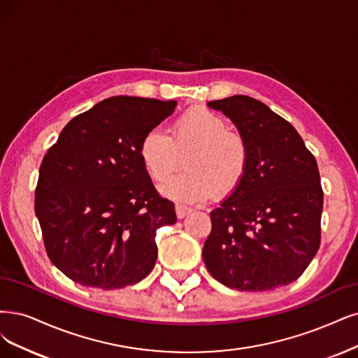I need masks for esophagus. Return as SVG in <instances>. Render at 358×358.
<instances>
[{
  "mask_svg": "<svg viewBox=\"0 0 358 358\" xmlns=\"http://www.w3.org/2000/svg\"><path fill=\"white\" fill-rule=\"evenodd\" d=\"M190 213H192L190 208L182 206V205H176V214H177V218H178V220H181V218H184V217H187Z\"/></svg>",
  "mask_w": 358,
  "mask_h": 358,
  "instance_id": "34e87169",
  "label": "esophagus"
}]
</instances>
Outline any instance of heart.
Returning a JSON list of instances; mask_svg holds the SVG:
<instances>
[{
    "instance_id": "heart-1",
    "label": "heart",
    "mask_w": 358,
    "mask_h": 358,
    "mask_svg": "<svg viewBox=\"0 0 358 358\" xmlns=\"http://www.w3.org/2000/svg\"><path fill=\"white\" fill-rule=\"evenodd\" d=\"M140 159L155 181H164L184 159L186 171L161 186L162 194L186 203H201L213 196L229 194L242 182L249 165L243 136L229 129L220 115L193 108L181 115L168 136L161 128L144 134Z\"/></svg>"
}]
</instances>
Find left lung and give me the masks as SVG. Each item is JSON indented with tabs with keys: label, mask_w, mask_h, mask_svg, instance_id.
<instances>
[{
	"label": "left lung",
	"mask_w": 358,
	"mask_h": 358,
	"mask_svg": "<svg viewBox=\"0 0 358 358\" xmlns=\"http://www.w3.org/2000/svg\"><path fill=\"white\" fill-rule=\"evenodd\" d=\"M249 148L248 171L210 213L208 271L224 286L262 292L295 282L320 246L323 190L315 157L298 131L248 96L209 101Z\"/></svg>",
	"instance_id": "8db88e82"
}]
</instances>
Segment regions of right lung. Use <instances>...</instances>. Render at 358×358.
Segmentation results:
<instances>
[{"label":"right lung","instance_id":"right-lung-1","mask_svg":"<svg viewBox=\"0 0 358 358\" xmlns=\"http://www.w3.org/2000/svg\"><path fill=\"white\" fill-rule=\"evenodd\" d=\"M177 101L116 96L63 128L43 159L35 214L47 255L71 280L104 290L136 285L157 258L156 230L177 221L140 159V143Z\"/></svg>","mask_w":358,"mask_h":358}]
</instances>
